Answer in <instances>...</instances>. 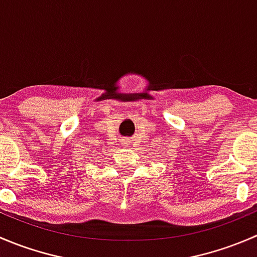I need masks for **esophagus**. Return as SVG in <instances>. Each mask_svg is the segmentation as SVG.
<instances>
[{
  "label": "esophagus",
  "instance_id": "34e87169",
  "mask_svg": "<svg viewBox=\"0 0 257 257\" xmlns=\"http://www.w3.org/2000/svg\"><path fill=\"white\" fill-rule=\"evenodd\" d=\"M121 143L124 145H131V139L128 138V137H125V138H121Z\"/></svg>",
  "mask_w": 257,
  "mask_h": 257
}]
</instances>
